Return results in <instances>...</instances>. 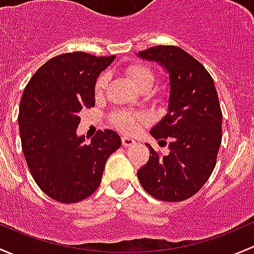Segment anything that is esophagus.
<instances>
[{
    "mask_svg": "<svg viewBox=\"0 0 254 254\" xmlns=\"http://www.w3.org/2000/svg\"><path fill=\"white\" fill-rule=\"evenodd\" d=\"M121 140H122V145L124 146H130V145L135 144L134 139H132V138H129V137H126V135H124V137L121 138Z\"/></svg>",
    "mask_w": 254,
    "mask_h": 254,
    "instance_id": "esophagus-1",
    "label": "esophagus"
}]
</instances>
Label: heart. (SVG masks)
<instances>
[{"label": "heart", "instance_id": "b5f03b06", "mask_svg": "<svg viewBox=\"0 0 254 254\" xmlns=\"http://www.w3.org/2000/svg\"><path fill=\"white\" fill-rule=\"evenodd\" d=\"M127 74L133 82L134 87L140 90L143 88H151L154 83V74L150 69L140 64H134L127 68ZM108 80V75L101 74L95 83V94L100 95L104 91ZM114 124L120 129L126 133H134L143 122V117L140 115L129 114V112L119 111L112 116Z\"/></svg>", "mask_w": 254, "mask_h": 254}]
</instances>
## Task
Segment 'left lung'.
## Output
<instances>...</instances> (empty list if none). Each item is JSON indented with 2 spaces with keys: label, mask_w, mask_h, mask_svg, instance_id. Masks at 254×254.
<instances>
[{
  "label": "left lung",
  "mask_w": 254,
  "mask_h": 254,
  "mask_svg": "<svg viewBox=\"0 0 254 254\" xmlns=\"http://www.w3.org/2000/svg\"><path fill=\"white\" fill-rule=\"evenodd\" d=\"M137 56L169 75L166 115L149 133L170 140L164 156L146 143L151 155L138 180L156 199L181 202L203 187L215 167L223 122L218 93L208 70L177 46H154Z\"/></svg>",
  "instance_id": "obj_1"
}]
</instances>
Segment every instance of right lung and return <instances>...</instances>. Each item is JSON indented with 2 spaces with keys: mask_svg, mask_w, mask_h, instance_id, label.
<instances>
[{
  "mask_svg": "<svg viewBox=\"0 0 254 254\" xmlns=\"http://www.w3.org/2000/svg\"><path fill=\"white\" fill-rule=\"evenodd\" d=\"M116 56L70 52L35 72L20 100L19 125L25 161L50 198L77 203L93 194L106 160L121 146L115 130H99L90 143L78 135L79 112L95 106V83Z\"/></svg>",
  "mask_w": 254,
  "mask_h": 254,
  "instance_id": "right-lung-1",
  "label": "right lung"
}]
</instances>
